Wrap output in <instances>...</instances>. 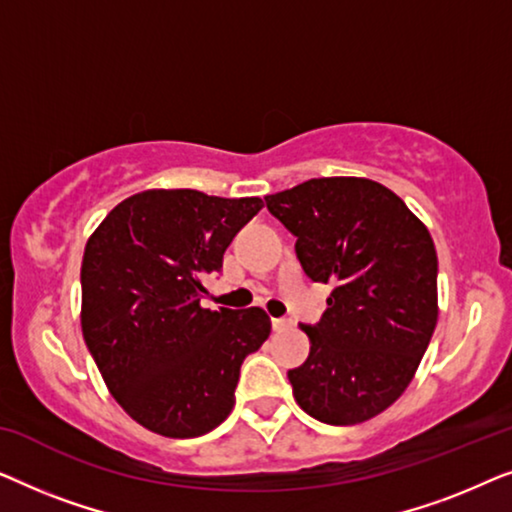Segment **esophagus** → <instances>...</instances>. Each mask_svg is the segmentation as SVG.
Wrapping results in <instances>:
<instances>
[{"mask_svg": "<svg viewBox=\"0 0 512 512\" xmlns=\"http://www.w3.org/2000/svg\"><path fill=\"white\" fill-rule=\"evenodd\" d=\"M272 328H275L277 333L289 331V328H293V321L291 319H272Z\"/></svg>", "mask_w": 512, "mask_h": 512, "instance_id": "obj_1", "label": "esophagus"}]
</instances>
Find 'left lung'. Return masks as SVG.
Masks as SVG:
<instances>
[{
	"mask_svg": "<svg viewBox=\"0 0 512 512\" xmlns=\"http://www.w3.org/2000/svg\"><path fill=\"white\" fill-rule=\"evenodd\" d=\"M312 282L335 284L324 319L300 326L310 356L289 370L293 398L324 424H361L415 377L438 321V256L429 228L387 186L321 177L265 195Z\"/></svg>",
	"mask_w": 512,
	"mask_h": 512,
	"instance_id": "obj_1",
	"label": "left lung"
}]
</instances>
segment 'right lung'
<instances>
[{
	"instance_id": "add662e5",
	"label": "right lung",
	"mask_w": 512,
	"mask_h": 512,
	"mask_svg": "<svg viewBox=\"0 0 512 512\" xmlns=\"http://www.w3.org/2000/svg\"><path fill=\"white\" fill-rule=\"evenodd\" d=\"M263 207L193 188H149L111 209L81 263V331L116 403L158 436L195 438L230 415L261 307L207 310L202 279Z\"/></svg>"
}]
</instances>
